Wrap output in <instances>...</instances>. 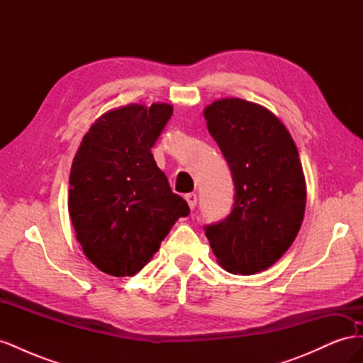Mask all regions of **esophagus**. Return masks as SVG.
<instances>
[{
    "mask_svg": "<svg viewBox=\"0 0 363 363\" xmlns=\"http://www.w3.org/2000/svg\"><path fill=\"white\" fill-rule=\"evenodd\" d=\"M184 199H186V201H188L189 207L194 211V207L196 206V200H199V196H196V194H186Z\"/></svg>",
    "mask_w": 363,
    "mask_h": 363,
    "instance_id": "1",
    "label": "esophagus"
}]
</instances>
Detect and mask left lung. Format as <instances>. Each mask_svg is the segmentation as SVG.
<instances>
[{
    "label": "left lung",
    "mask_w": 363,
    "mask_h": 363,
    "mask_svg": "<svg viewBox=\"0 0 363 363\" xmlns=\"http://www.w3.org/2000/svg\"><path fill=\"white\" fill-rule=\"evenodd\" d=\"M204 118L235 183L232 212L206 225V236L219 265L251 276L274 265L298 235L306 208L298 150L276 115L240 98L213 101Z\"/></svg>",
    "instance_id": "left-lung-1"
}]
</instances>
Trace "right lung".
<instances>
[{
	"instance_id": "obj_1",
	"label": "right lung",
	"mask_w": 363,
	"mask_h": 363,
	"mask_svg": "<svg viewBox=\"0 0 363 363\" xmlns=\"http://www.w3.org/2000/svg\"><path fill=\"white\" fill-rule=\"evenodd\" d=\"M172 106L108 111L84 135L72 162L68 211L86 257L115 277L144 268L189 206L169 188L151 148Z\"/></svg>"
}]
</instances>
